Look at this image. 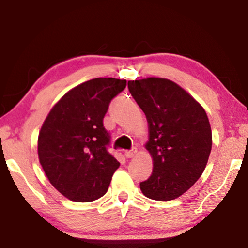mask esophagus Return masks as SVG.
<instances>
[{
	"label": "esophagus",
	"instance_id": "1",
	"mask_svg": "<svg viewBox=\"0 0 248 248\" xmlns=\"http://www.w3.org/2000/svg\"><path fill=\"white\" fill-rule=\"evenodd\" d=\"M136 153H138V148H136V147H133L132 149H130V150H127V152L124 153V156H126L127 158H132V157H134V156L136 155Z\"/></svg>",
	"mask_w": 248,
	"mask_h": 248
}]
</instances>
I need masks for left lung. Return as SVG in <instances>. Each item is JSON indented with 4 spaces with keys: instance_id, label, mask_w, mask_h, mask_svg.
Here are the masks:
<instances>
[{
    "instance_id": "left-lung-1",
    "label": "left lung",
    "mask_w": 248,
    "mask_h": 248,
    "mask_svg": "<svg viewBox=\"0 0 248 248\" xmlns=\"http://www.w3.org/2000/svg\"><path fill=\"white\" fill-rule=\"evenodd\" d=\"M128 90L146 114L153 173L140 187L155 201L183 195L205 169L212 133L204 108L176 82L163 78L128 81Z\"/></svg>"
}]
</instances>
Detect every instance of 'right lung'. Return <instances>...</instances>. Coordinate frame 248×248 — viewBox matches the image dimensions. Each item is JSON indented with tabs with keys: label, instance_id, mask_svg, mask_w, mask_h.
<instances>
[{
	"label": "right lung",
	"instance_id": "add662e5",
	"mask_svg": "<svg viewBox=\"0 0 248 248\" xmlns=\"http://www.w3.org/2000/svg\"><path fill=\"white\" fill-rule=\"evenodd\" d=\"M127 81L95 78L69 91L45 119L38 157L50 183L75 202H92L107 192L120 163L107 150L104 118Z\"/></svg>",
	"mask_w": 248,
	"mask_h": 248
}]
</instances>
